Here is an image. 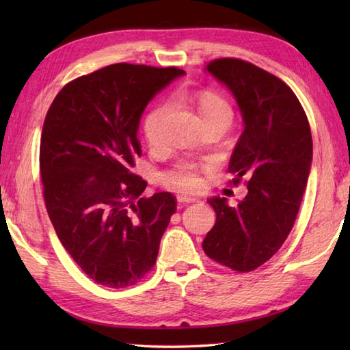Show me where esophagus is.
<instances>
[{
  "label": "esophagus",
  "instance_id": "1",
  "mask_svg": "<svg viewBox=\"0 0 350 350\" xmlns=\"http://www.w3.org/2000/svg\"><path fill=\"white\" fill-rule=\"evenodd\" d=\"M177 202L179 203H194V202H198V198L192 197V196H187V194H179L177 196Z\"/></svg>",
  "mask_w": 350,
  "mask_h": 350
}]
</instances>
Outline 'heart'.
I'll return each instance as SVG.
<instances>
[{"label": "heart", "instance_id": "obj_1", "mask_svg": "<svg viewBox=\"0 0 350 350\" xmlns=\"http://www.w3.org/2000/svg\"><path fill=\"white\" fill-rule=\"evenodd\" d=\"M198 109L203 118L222 113L232 116V109H230L228 103L213 93L202 94V98L198 100ZM170 111L171 103L165 102L152 109L146 117L144 133L147 141L152 146H158L163 141V124H165ZM162 183L171 189L196 191L202 187V177H200L194 163L182 162L162 174Z\"/></svg>", "mask_w": 350, "mask_h": 350}]
</instances>
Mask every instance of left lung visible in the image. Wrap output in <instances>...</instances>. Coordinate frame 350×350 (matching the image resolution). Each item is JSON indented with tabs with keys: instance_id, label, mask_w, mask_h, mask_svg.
Here are the masks:
<instances>
[{
	"instance_id": "8db88e82",
	"label": "left lung",
	"mask_w": 350,
	"mask_h": 350,
	"mask_svg": "<svg viewBox=\"0 0 350 350\" xmlns=\"http://www.w3.org/2000/svg\"><path fill=\"white\" fill-rule=\"evenodd\" d=\"M224 84L242 114L243 132L230 158V173L248 179V194L236 207L227 198L207 200L217 222L203 250L239 272L267 262L292 230L313 161V139L304 108L287 84L237 58L206 66Z\"/></svg>"
}]
</instances>
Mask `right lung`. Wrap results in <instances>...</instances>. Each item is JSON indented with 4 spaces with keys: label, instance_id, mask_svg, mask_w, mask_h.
Instances as JSON below:
<instances>
[{
    "label": "right lung",
    "instance_id": "1",
    "mask_svg": "<svg viewBox=\"0 0 350 350\" xmlns=\"http://www.w3.org/2000/svg\"><path fill=\"white\" fill-rule=\"evenodd\" d=\"M185 72L111 64L72 81L52 102L40 138V176L58 239L93 281L122 288L152 269L176 198L141 197L132 173L138 126L156 94Z\"/></svg>",
    "mask_w": 350,
    "mask_h": 350
}]
</instances>
